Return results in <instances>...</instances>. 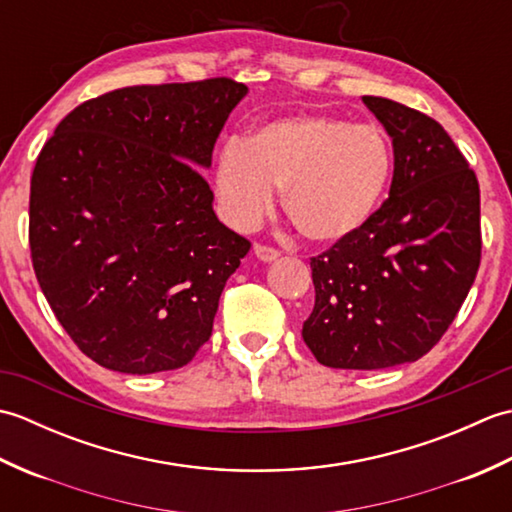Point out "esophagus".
<instances>
[{
    "mask_svg": "<svg viewBox=\"0 0 512 512\" xmlns=\"http://www.w3.org/2000/svg\"><path fill=\"white\" fill-rule=\"evenodd\" d=\"M253 250H255L257 259H262V262H275V259L279 257V250L273 246H266V244H255Z\"/></svg>",
    "mask_w": 512,
    "mask_h": 512,
    "instance_id": "1",
    "label": "esophagus"
}]
</instances>
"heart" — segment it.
I'll use <instances>...</instances> for the list:
<instances>
[{
  "label": "heart",
  "instance_id": "obj_1",
  "mask_svg": "<svg viewBox=\"0 0 512 512\" xmlns=\"http://www.w3.org/2000/svg\"><path fill=\"white\" fill-rule=\"evenodd\" d=\"M394 176V149L376 125L328 114L286 116L220 151L215 189L235 226L255 224L284 189L299 235L336 244L372 220Z\"/></svg>",
  "mask_w": 512,
  "mask_h": 512
}]
</instances>
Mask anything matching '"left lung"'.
<instances>
[{"instance_id":"8db88e82","label":"left lung","mask_w":512,"mask_h":512,"mask_svg":"<svg viewBox=\"0 0 512 512\" xmlns=\"http://www.w3.org/2000/svg\"><path fill=\"white\" fill-rule=\"evenodd\" d=\"M394 140L389 198L361 231L310 257L301 336L334 369L418 361L458 317L482 259L480 182L436 118L363 96Z\"/></svg>"}]
</instances>
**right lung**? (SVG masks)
Returning a JSON list of instances; mask_svg holds the SVG:
<instances>
[{"label": "right lung", "instance_id": "1", "mask_svg": "<svg viewBox=\"0 0 512 512\" xmlns=\"http://www.w3.org/2000/svg\"><path fill=\"white\" fill-rule=\"evenodd\" d=\"M246 85H132L81 103L30 178L32 268L79 350L123 374L187 365L250 242L213 213L215 140Z\"/></svg>", "mask_w": 512, "mask_h": 512}]
</instances>
